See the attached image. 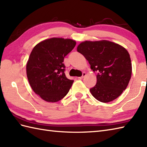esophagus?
<instances>
[{
  "instance_id": "1",
  "label": "esophagus",
  "mask_w": 147,
  "mask_h": 147,
  "mask_svg": "<svg viewBox=\"0 0 147 147\" xmlns=\"http://www.w3.org/2000/svg\"><path fill=\"white\" fill-rule=\"evenodd\" d=\"M85 76H86V73H83V74H82V76H81V77H79L78 78H79V79H83V78L85 77Z\"/></svg>"
}]
</instances>
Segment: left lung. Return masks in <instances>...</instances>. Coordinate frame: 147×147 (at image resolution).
Returning <instances> with one entry per match:
<instances>
[{
    "label": "left lung",
    "mask_w": 147,
    "mask_h": 147,
    "mask_svg": "<svg viewBox=\"0 0 147 147\" xmlns=\"http://www.w3.org/2000/svg\"><path fill=\"white\" fill-rule=\"evenodd\" d=\"M93 71L97 72L96 84L90 91L97 100H114L125 90L132 73L130 55L121 45L107 40L85 41L78 46Z\"/></svg>",
    "instance_id": "8db88e82"
}]
</instances>
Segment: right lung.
I'll return each mask as SVG.
<instances>
[{
  "mask_svg": "<svg viewBox=\"0 0 147 147\" xmlns=\"http://www.w3.org/2000/svg\"><path fill=\"white\" fill-rule=\"evenodd\" d=\"M71 39L52 38L38 43L26 64L30 85L36 95L49 102L61 100L74 82L64 73V59L76 45Z\"/></svg>",
  "mask_w": 147,
  "mask_h": 147,
  "instance_id": "obj_1",
  "label": "right lung"
}]
</instances>
